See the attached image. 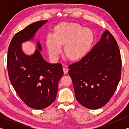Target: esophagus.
I'll return each mask as SVG.
<instances>
[{"mask_svg": "<svg viewBox=\"0 0 129 129\" xmlns=\"http://www.w3.org/2000/svg\"><path fill=\"white\" fill-rule=\"evenodd\" d=\"M63 72H64V74L68 73V69L65 68V67H64V68H63Z\"/></svg>", "mask_w": 129, "mask_h": 129, "instance_id": "1", "label": "esophagus"}]
</instances>
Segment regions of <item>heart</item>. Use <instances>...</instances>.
I'll return each instance as SVG.
<instances>
[{
    "instance_id": "obj_1",
    "label": "heart",
    "mask_w": 129,
    "mask_h": 129,
    "mask_svg": "<svg viewBox=\"0 0 129 129\" xmlns=\"http://www.w3.org/2000/svg\"><path fill=\"white\" fill-rule=\"evenodd\" d=\"M94 40V34L89 28L76 23H65L56 28L54 34L49 33L46 45L49 55L57 59L64 45V52L71 60L82 59L89 52Z\"/></svg>"
}]
</instances>
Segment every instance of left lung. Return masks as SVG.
Masks as SVG:
<instances>
[{"instance_id":"1","label":"left lung","mask_w":129,"mask_h":129,"mask_svg":"<svg viewBox=\"0 0 129 129\" xmlns=\"http://www.w3.org/2000/svg\"><path fill=\"white\" fill-rule=\"evenodd\" d=\"M69 69L77 102L87 109L104 106L121 77L120 52L115 39L106 30L91 50Z\"/></svg>"}]
</instances>
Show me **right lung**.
Wrapping results in <instances>:
<instances>
[{
	"label": "right lung",
	"instance_id": "1",
	"mask_svg": "<svg viewBox=\"0 0 129 129\" xmlns=\"http://www.w3.org/2000/svg\"><path fill=\"white\" fill-rule=\"evenodd\" d=\"M47 20L33 23L17 33L10 42L7 66L16 92L28 106L35 109L48 107L56 99L58 83L63 75L60 63L51 64L43 59L39 42L34 53L27 55L22 44L32 40L36 31Z\"/></svg>",
	"mask_w": 129,
	"mask_h": 129
}]
</instances>
